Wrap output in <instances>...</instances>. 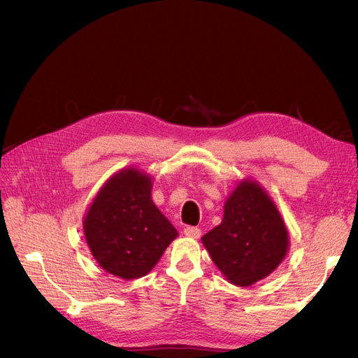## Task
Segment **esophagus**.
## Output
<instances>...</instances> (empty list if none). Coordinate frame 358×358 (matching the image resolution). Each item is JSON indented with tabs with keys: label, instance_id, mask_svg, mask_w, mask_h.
<instances>
[{
	"label": "esophagus",
	"instance_id": "34e87169",
	"mask_svg": "<svg viewBox=\"0 0 358 358\" xmlns=\"http://www.w3.org/2000/svg\"><path fill=\"white\" fill-rule=\"evenodd\" d=\"M183 233H185V236L191 237V239H199L201 236V230L197 229V227H187V229L183 230Z\"/></svg>",
	"mask_w": 358,
	"mask_h": 358
}]
</instances>
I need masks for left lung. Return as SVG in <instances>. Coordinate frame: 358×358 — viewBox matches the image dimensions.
<instances>
[{"instance_id":"1","label":"left lung","mask_w":358,"mask_h":358,"mask_svg":"<svg viewBox=\"0 0 358 358\" xmlns=\"http://www.w3.org/2000/svg\"><path fill=\"white\" fill-rule=\"evenodd\" d=\"M201 242L224 278L237 287H249L273 273L289 251L282 215L252 178L239 180L224 203L221 224Z\"/></svg>"}]
</instances>
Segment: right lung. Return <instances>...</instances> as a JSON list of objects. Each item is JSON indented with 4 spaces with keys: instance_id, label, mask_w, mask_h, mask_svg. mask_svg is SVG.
Returning <instances> with one entry per match:
<instances>
[{
    "instance_id": "1",
    "label": "right lung",
    "mask_w": 358,
    "mask_h": 358,
    "mask_svg": "<svg viewBox=\"0 0 358 358\" xmlns=\"http://www.w3.org/2000/svg\"><path fill=\"white\" fill-rule=\"evenodd\" d=\"M152 176L128 166L107 179L83 215V234L95 262L124 280L146 276L178 230L152 201Z\"/></svg>"
}]
</instances>
